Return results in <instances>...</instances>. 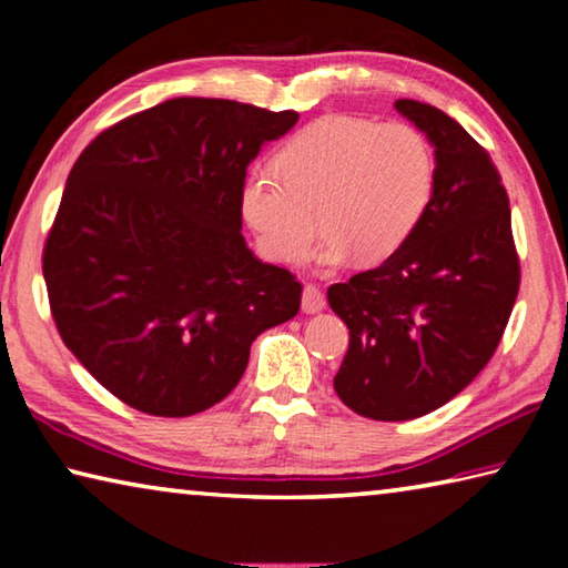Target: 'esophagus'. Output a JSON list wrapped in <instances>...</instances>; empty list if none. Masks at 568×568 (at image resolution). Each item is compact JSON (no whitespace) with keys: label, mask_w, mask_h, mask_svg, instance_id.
Segmentation results:
<instances>
[{"label":"esophagus","mask_w":568,"mask_h":568,"mask_svg":"<svg viewBox=\"0 0 568 568\" xmlns=\"http://www.w3.org/2000/svg\"><path fill=\"white\" fill-rule=\"evenodd\" d=\"M325 307V295L315 283H307L303 287V311L305 313H318Z\"/></svg>","instance_id":"34e87169"}]
</instances>
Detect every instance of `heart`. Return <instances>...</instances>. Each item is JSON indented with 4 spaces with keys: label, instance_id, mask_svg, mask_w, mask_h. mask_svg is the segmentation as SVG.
Here are the masks:
<instances>
[{
    "label": "heart",
    "instance_id": "heart-1",
    "mask_svg": "<svg viewBox=\"0 0 568 568\" xmlns=\"http://www.w3.org/2000/svg\"><path fill=\"white\" fill-rule=\"evenodd\" d=\"M277 168L255 165L240 207L261 245L281 263H301L313 243V215L328 233L325 263L353 253L376 263L396 253L426 213L436 160L426 134L406 122L328 114L297 130Z\"/></svg>",
    "mask_w": 568,
    "mask_h": 568
}]
</instances>
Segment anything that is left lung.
Listing matches in <instances>:
<instances>
[{"label":"left lung","instance_id":"obj_1","mask_svg":"<svg viewBox=\"0 0 568 568\" xmlns=\"http://www.w3.org/2000/svg\"><path fill=\"white\" fill-rule=\"evenodd\" d=\"M396 110L436 145L434 195L386 263L328 287L351 333L333 386L373 420H410L458 396L496 353L521 285L511 207L486 148L434 104Z\"/></svg>","mask_w":568,"mask_h":568}]
</instances>
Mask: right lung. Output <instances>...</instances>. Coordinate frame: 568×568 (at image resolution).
<instances>
[{"label": "right lung", "mask_w": 568, "mask_h": 568, "mask_svg": "<svg viewBox=\"0 0 568 568\" xmlns=\"http://www.w3.org/2000/svg\"><path fill=\"white\" fill-rule=\"evenodd\" d=\"M297 112L175 98L102 130L70 170L42 273L60 338L114 398L182 418L223 400L303 285L250 253L240 190Z\"/></svg>", "instance_id": "right-lung-1"}]
</instances>
